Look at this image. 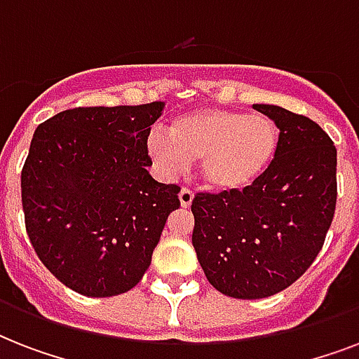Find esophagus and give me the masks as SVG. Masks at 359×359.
Wrapping results in <instances>:
<instances>
[{"instance_id":"1","label":"esophagus","mask_w":359,"mask_h":359,"mask_svg":"<svg viewBox=\"0 0 359 359\" xmlns=\"http://www.w3.org/2000/svg\"><path fill=\"white\" fill-rule=\"evenodd\" d=\"M179 199H180V207L182 208H190L191 201H194V194H191L188 188H182L179 194Z\"/></svg>"}]
</instances>
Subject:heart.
<instances>
[{
	"label": "heart",
	"instance_id": "heart-1",
	"mask_svg": "<svg viewBox=\"0 0 359 359\" xmlns=\"http://www.w3.org/2000/svg\"><path fill=\"white\" fill-rule=\"evenodd\" d=\"M168 137L152 135L147 151L168 177L199 162L208 190L238 191L255 184L272 165L279 145L278 126L264 115L203 108L177 117Z\"/></svg>",
	"mask_w": 359,
	"mask_h": 359
}]
</instances>
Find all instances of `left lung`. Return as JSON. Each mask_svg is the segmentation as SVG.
Masks as SVG:
<instances>
[{
    "instance_id": "8db88e82",
    "label": "left lung",
    "mask_w": 359,
    "mask_h": 359,
    "mask_svg": "<svg viewBox=\"0 0 359 359\" xmlns=\"http://www.w3.org/2000/svg\"><path fill=\"white\" fill-rule=\"evenodd\" d=\"M279 128L268 171L242 191L197 194L191 244L212 287L259 300L290 287L323 250L337 201V149L315 121L253 104Z\"/></svg>"
}]
</instances>
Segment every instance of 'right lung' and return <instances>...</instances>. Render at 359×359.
<instances>
[{"mask_svg":"<svg viewBox=\"0 0 359 359\" xmlns=\"http://www.w3.org/2000/svg\"><path fill=\"white\" fill-rule=\"evenodd\" d=\"M163 106L65 109L33 134L22 169L25 229L42 264L80 294L108 298L140 283L180 207L179 186L147 171Z\"/></svg>","mask_w":359,"mask_h":359,"instance_id":"obj_1","label":"right lung"}]
</instances>
